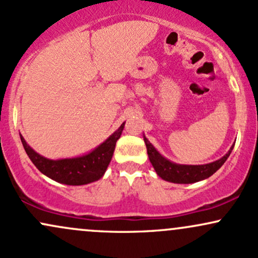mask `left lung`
Listing matches in <instances>:
<instances>
[{"instance_id":"1","label":"left lung","mask_w":258,"mask_h":258,"mask_svg":"<svg viewBox=\"0 0 258 258\" xmlns=\"http://www.w3.org/2000/svg\"><path fill=\"white\" fill-rule=\"evenodd\" d=\"M144 143L147 146L148 156H149L150 162H152L154 170L156 171L159 177L167 182L179 183V184H189V183L199 182V180L209 178L212 176L216 171L220 168L222 165L226 162V160L229 158L234 146L230 147L229 152L226 155L222 156L217 161L211 162L206 165H179L174 164L160 154L158 150L144 136Z\"/></svg>"}]
</instances>
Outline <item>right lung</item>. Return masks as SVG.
<instances>
[{
	"label": "right lung",
	"instance_id": "add662e5",
	"mask_svg": "<svg viewBox=\"0 0 258 258\" xmlns=\"http://www.w3.org/2000/svg\"><path fill=\"white\" fill-rule=\"evenodd\" d=\"M123 126H125V122L91 153L72 159L51 160L43 158L26 143L22 135H20V139L32 164L43 174L63 184L84 185L102 178L106 167L110 164L115 146L122 133Z\"/></svg>",
	"mask_w": 258,
	"mask_h": 258
}]
</instances>
